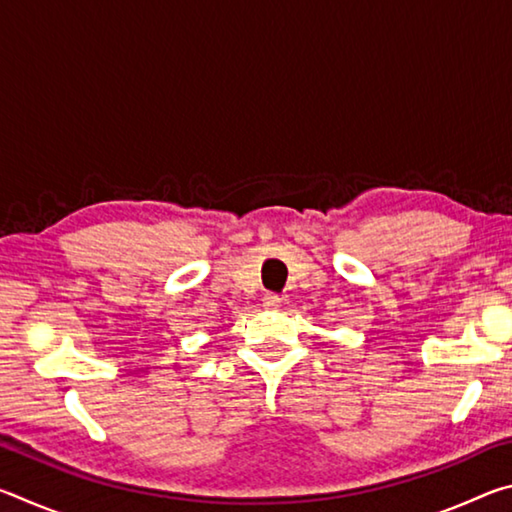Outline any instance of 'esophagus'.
<instances>
[{
  "label": "esophagus",
  "instance_id": "1",
  "mask_svg": "<svg viewBox=\"0 0 512 512\" xmlns=\"http://www.w3.org/2000/svg\"><path fill=\"white\" fill-rule=\"evenodd\" d=\"M280 302H282V298L277 296V293H266V296L262 298V305L266 309H277V307H280Z\"/></svg>",
  "mask_w": 512,
  "mask_h": 512
}]
</instances>
